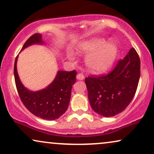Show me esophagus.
I'll use <instances>...</instances> for the list:
<instances>
[{
	"mask_svg": "<svg viewBox=\"0 0 154 154\" xmlns=\"http://www.w3.org/2000/svg\"><path fill=\"white\" fill-rule=\"evenodd\" d=\"M77 79H79V80H83V79H85V75H84L82 73H79V74H77Z\"/></svg>",
	"mask_w": 154,
	"mask_h": 154,
	"instance_id": "obj_1",
	"label": "esophagus"
}]
</instances>
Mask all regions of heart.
I'll use <instances>...</instances> for the list:
<instances>
[{"instance_id":"heart-1","label":"heart","mask_w":154,"mask_h":154,"mask_svg":"<svg viewBox=\"0 0 154 154\" xmlns=\"http://www.w3.org/2000/svg\"><path fill=\"white\" fill-rule=\"evenodd\" d=\"M79 51L90 53L85 63L88 68L95 73L107 71L113 64L118 52V45L110 41L107 42L105 38H95L82 43ZM71 58V56H69Z\"/></svg>"}]
</instances>
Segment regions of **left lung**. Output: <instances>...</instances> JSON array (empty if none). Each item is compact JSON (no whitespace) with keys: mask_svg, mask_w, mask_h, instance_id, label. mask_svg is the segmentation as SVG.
Segmentation results:
<instances>
[{"mask_svg":"<svg viewBox=\"0 0 154 154\" xmlns=\"http://www.w3.org/2000/svg\"><path fill=\"white\" fill-rule=\"evenodd\" d=\"M140 77V59L132 48L107 75L85 78L92 109L104 117L123 111L134 98Z\"/></svg>","mask_w":154,"mask_h":154,"instance_id":"obj_1","label":"left lung"}]
</instances>
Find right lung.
<instances>
[{"instance_id": "add662e5", "label": "right lung", "mask_w": 154, "mask_h": 154, "mask_svg": "<svg viewBox=\"0 0 154 154\" xmlns=\"http://www.w3.org/2000/svg\"><path fill=\"white\" fill-rule=\"evenodd\" d=\"M42 34L31 36L22 50L32 44H43ZM17 56L14 65V75L16 87L20 99L28 110L44 120H53L60 118L66 111L69 103L72 87L76 82V70L58 71L54 80L46 89L32 91L22 85L17 71Z\"/></svg>"}]
</instances>
